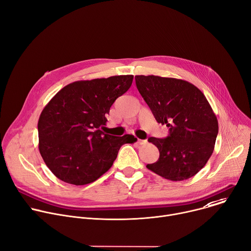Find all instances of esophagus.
Returning <instances> with one entry per match:
<instances>
[{
  "label": "esophagus",
  "mask_w": 251,
  "mask_h": 251,
  "mask_svg": "<svg viewBox=\"0 0 251 251\" xmlns=\"http://www.w3.org/2000/svg\"><path fill=\"white\" fill-rule=\"evenodd\" d=\"M137 143H138L139 145H144V144H146V143H147V140H143V139H138V140H137Z\"/></svg>",
  "instance_id": "obj_1"
}]
</instances>
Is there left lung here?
Here are the masks:
<instances>
[{
  "label": "left lung",
  "instance_id": "8db88e82",
  "mask_svg": "<svg viewBox=\"0 0 251 251\" xmlns=\"http://www.w3.org/2000/svg\"><path fill=\"white\" fill-rule=\"evenodd\" d=\"M135 82L156 121L169 127L166 138L148 139L160 155L146 167L171 181L194 176L209 160L218 134V121L206 97L181 79L138 75Z\"/></svg>",
  "mask_w": 251,
  "mask_h": 251
}]
</instances>
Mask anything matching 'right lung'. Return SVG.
I'll use <instances>...</instances> for the list:
<instances>
[{
    "label": "right lung",
    "mask_w": 251,
    "mask_h": 251,
    "mask_svg": "<svg viewBox=\"0 0 251 251\" xmlns=\"http://www.w3.org/2000/svg\"><path fill=\"white\" fill-rule=\"evenodd\" d=\"M133 75L76 81L62 88L43 109L39 151L52 173L66 183H92L107 172L133 135L101 131L115 100L131 87Z\"/></svg>",
    "instance_id": "right-lung-1"
}]
</instances>
